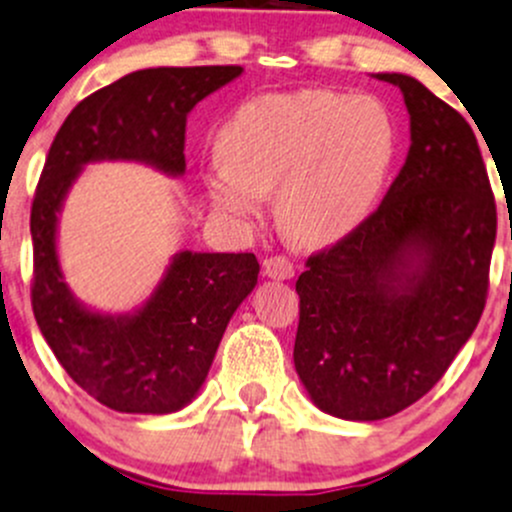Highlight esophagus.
Returning a JSON list of instances; mask_svg holds the SVG:
<instances>
[{"mask_svg": "<svg viewBox=\"0 0 512 512\" xmlns=\"http://www.w3.org/2000/svg\"><path fill=\"white\" fill-rule=\"evenodd\" d=\"M262 267H265V275L270 277V280L280 282V280H289V277H294V265L282 255L267 257V260L262 262Z\"/></svg>", "mask_w": 512, "mask_h": 512, "instance_id": "esophagus-1", "label": "esophagus"}]
</instances>
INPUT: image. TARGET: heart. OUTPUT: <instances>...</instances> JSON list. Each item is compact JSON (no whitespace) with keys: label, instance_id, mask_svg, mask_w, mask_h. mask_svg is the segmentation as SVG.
Listing matches in <instances>:
<instances>
[{"label":"heart","instance_id":"1","mask_svg":"<svg viewBox=\"0 0 512 512\" xmlns=\"http://www.w3.org/2000/svg\"><path fill=\"white\" fill-rule=\"evenodd\" d=\"M218 143L205 190L220 215L257 218L262 195L275 193L285 235L332 245L379 205L401 156V128L381 98L307 89L242 103Z\"/></svg>","mask_w":512,"mask_h":512}]
</instances>
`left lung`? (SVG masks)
Returning a JSON list of instances; mask_svg holds the SVG:
<instances>
[{
  "mask_svg": "<svg viewBox=\"0 0 512 512\" xmlns=\"http://www.w3.org/2000/svg\"><path fill=\"white\" fill-rule=\"evenodd\" d=\"M411 148L379 210L307 260L294 369L324 414L379 421L416 404L471 339L488 294L495 200L466 118L406 74Z\"/></svg>",
  "mask_w": 512,
  "mask_h": 512,
  "instance_id": "left-lung-1",
  "label": "left lung"
}]
</instances>
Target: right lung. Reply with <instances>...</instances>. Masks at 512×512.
<instances>
[{"instance_id": "1", "label": "right lung", "mask_w": 512, "mask_h": 512, "mask_svg": "<svg viewBox=\"0 0 512 512\" xmlns=\"http://www.w3.org/2000/svg\"><path fill=\"white\" fill-rule=\"evenodd\" d=\"M240 74L242 66L133 71L66 116L41 170L32 205L36 324L66 374L121 414H173L198 396L260 265L252 252H175L141 307L96 312L74 297L61 272V208L89 163L133 160L180 178L188 113Z\"/></svg>"}]
</instances>
